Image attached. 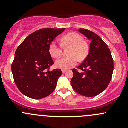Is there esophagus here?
I'll use <instances>...</instances> for the list:
<instances>
[{"label": "esophagus", "mask_w": 128, "mask_h": 128, "mask_svg": "<svg viewBox=\"0 0 128 128\" xmlns=\"http://www.w3.org/2000/svg\"><path fill=\"white\" fill-rule=\"evenodd\" d=\"M66 72H67L66 70H62V72L63 74H65Z\"/></svg>", "instance_id": "34e87169"}]
</instances>
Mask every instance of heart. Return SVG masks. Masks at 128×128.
<instances>
[{"instance_id": "heart-1", "label": "heart", "mask_w": 128, "mask_h": 128, "mask_svg": "<svg viewBox=\"0 0 128 128\" xmlns=\"http://www.w3.org/2000/svg\"><path fill=\"white\" fill-rule=\"evenodd\" d=\"M62 44L64 46H70L69 55L62 57L56 61L58 68L66 70L75 66L78 59L83 60L88 54V47L87 44L84 41L83 37L76 33H70L64 36L61 40ZM49 52L52 58H59L62 54L61 46L58 42L54 41L49 46Z\"/></svg>"}]
</instances>
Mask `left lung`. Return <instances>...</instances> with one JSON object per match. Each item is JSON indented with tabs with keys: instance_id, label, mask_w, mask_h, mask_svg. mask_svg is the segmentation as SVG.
<instances>
[{
	"instance_id": "8db88e82",
	"label": "left lung",
	"mask_w": 128,
	"mask_h": 128,
	"mask_svg": "<svg viewBox=\"0 0 128 128\" xmlns=\"http://www.w3.org/2000/svg\"><path fill=\"white\" fill-rule=\"evenodd\" d=\"M78 31L90 41V50L84 61L77 68L83 72L72 69L70 84L78 94L92 97L103 92L109 85L114 69L113 60L108 46L99 36L88 30Z\"/></svg>"
}]
</instances>
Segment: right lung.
<instances>
[{"label": "right lung", "instance_id": "right-lung-1", "mask_svg": "<svg viewBox=\"0 0 128 128\" xmlns=\"http://www.w3.org/2000/svg\"><path fill=\"white\" fill-rule=\"evenodd\" d=\"M62 29L45 28L30 34L18 47L12 65L14 81L24 95L33 99L49 96L55 90L60 69L48 70L54 64L49 46Z\"/></svg>", "mask_w": 128, "mask_h": 128}]
</instances>
